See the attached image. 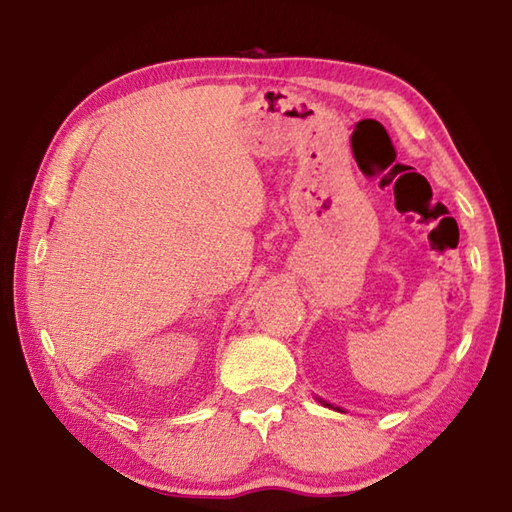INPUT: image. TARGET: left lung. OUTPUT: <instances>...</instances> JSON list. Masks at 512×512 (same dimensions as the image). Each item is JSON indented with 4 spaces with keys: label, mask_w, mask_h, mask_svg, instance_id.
Segmentation results:
<instances>
[{
    "label": "left lung",
    "mask_w": 512,
    "mask_h": 512,
    "mask_svg": "<svg viewBox=\"0 0 512 512\" xmlns=\"http://www.w3.org/2000/svg\"><path fill=\"white\" fill-rule=\"evenodd\" d=\"M319 402H322V399H319ZM322 404H326V402H322ZM326 406H330V404H326ZM339 410V408H337Z\"/></svg>",
    "instance_id": "obj_1"
}]
</instances>
